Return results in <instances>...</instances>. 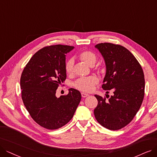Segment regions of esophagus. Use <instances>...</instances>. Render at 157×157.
Listing matches in <instances>:
<instances>
[{
    "mask_svg": "<svg viewBox=\"0 0 157 157\" xmlns=\"http://www.w3.org/2000/svg\"><path fill=\"white\" fill-rule=\"evenodd\" d=\"M81 95H82V97H84V98L87 97V96H89L88 94H87V93H81Z\"/></svg>",
    "mask_w": 157,
    "mask_h": 157,
    "instance_id": "obj_1",
    "label": "esophagus"
}]
</instances>
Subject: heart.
<instances>
[{
    "label": "heart",
    "mask_w": 157,
    "mask_h": 157,
    "mask_svg": "<svg viewBox=\"0 0 157 157\" xmlns=\"http://www.w3.org/2000/svg\"><path fill=\"white\" fill-rule=\"evenodd\" d=\"M79 58L90 66H93L96 63L97 57L95 53L91 51H84L79 54ZM65 70L67 74L71 75L74 70V60L69 59L65 64ZM98 82V78L95 76L80 78L75 83V86L79 90L85 92H90L93 90V87Z\"/></svg>",
    "instance_id": "1"
}]
</instances>
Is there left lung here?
<instances>
[{"label": "left lung", "mask_w": 157, "mask_h": 157, "mask_svg": "<svg viewBox=\"0 0 157 157\" xmlns=\"http://www.w3.org/2000/svg\"><path fill=\"white\" fill-rule=\"evenodd\" d=\"M103 57L106 67L102 89L113 91L110 97L95 95L98 105L94 109L97 122L105 128L118 130L133 120L142 103L145 80L139 62L128 49L111 43L95 46Z\"/></svg>", "instance_id": "obj_1"}]
</instances>
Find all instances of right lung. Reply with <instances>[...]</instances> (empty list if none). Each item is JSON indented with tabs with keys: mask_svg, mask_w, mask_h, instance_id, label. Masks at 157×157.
Instances as JSON below:
<instances>
[{
	"mask_svg": "<svg viewBox=\"0 0 157 157\" xmlns=\"http://www.w3.org/2000/svg\"><path fill=\"white\" fill-rule=\"evenodd\" d=\"M73 46L53 45L39 50L24 67L21 77L22 99L33 120L48 129H57L71 121L81 100L79 91L56 97L66 78V54Z\"/></svg>",
	"mask_w": 157,
	"mask_h": 157,
	"instance_id": "add662e5",
	"label": "right lung"
}]
</instances>
